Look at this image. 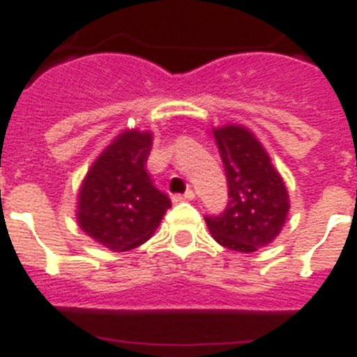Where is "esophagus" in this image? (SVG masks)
Segmentation results:
<instances>
[{"mask_svg": "<svg viewBox=\"0 0 357 357\" xmlns=\"http://www.w3.org/2000/svg\"><path fill=\"white\" fill-rule=\"evenodd\" d=\"M174 202H181V200H195V192L190 189H187L183 195H174Z\"/></svg>", "mask_w": 357, "mask_h": 357, "instance_id": "esophagus-1", "label": "esophagus"}]
</instances>
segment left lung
I'll list each match as a JSON object with an SVG mask.
<instances>
[{
	"label": "left lung",
	"mask_w": 357,
	"mask_h": 357,
	"mask_svg": "<svg viewBox=\"0 0 357 357\" xmlns=\"http://www.w3.org/2000/svg\"><path fill=\"white\" fill-rule=\"evenodd\" d=\"M228 179V206L206 217L213 238L224 248L252 254L280 235L289 213V195L261 142L243 126L213 129Z\"/></svg>",
	"instance_id": "obj_1"
}]
</instances>
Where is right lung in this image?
I'll return each mask as SVG.
<instances>
[{
  "label": "right lung",
  "instance_id": "1",
  "mask_svg": "<svg viewBox=\"0 0 357 357\" xmlns=\"http://www.w3.org/2000/svg\"><path fill=\"white\" fill-rule=\"evenodd\" d=\"M151 140L150 131L120 133L92 162L81 185L79 228L113 252L146 243L172 206L146 172Z\"/></svg>",
  "mask_w": 357,
  "mask_h": 357
}]
</instances>
